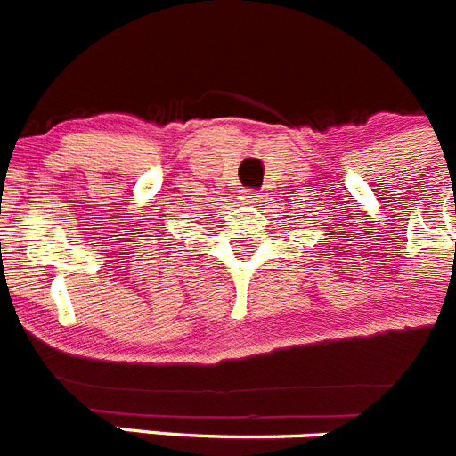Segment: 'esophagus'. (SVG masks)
I'll return each instance as SVG.
<instances>
[{"label": "esophagus", "mask_w": 456, "mask_h": 456, "mask_svg": "<svg viewBox=\"0 0 456 456\" xmlns=\"http://www.w3.org/2000/svg\"><path fill=\"white\" fill-rule=\"evenodd\" d=\"M241 199H244V203H257V200L263 199V196H260L257 191H253V189H248V191H244V196H241Z\"/></svg>", "instance_id": "1"}]
</instances>
